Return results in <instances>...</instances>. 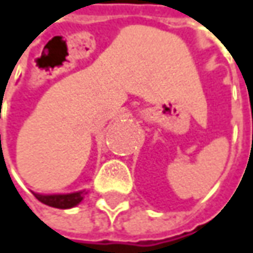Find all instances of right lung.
I'll use <instances>...</instances> for the list:
<instances>
[{"mask_svg": "<svg viewBox=\"0 0 253 253\" xmlns=\"http://www.w3.org/2000/svg\"><path fill=\"white\" fill-rule=\"evenodd\" d=\"M34 195H35V198L40 202H42V204L48 205V207L67 209L78 205L83 201L84 191L74 192V194H67V195H40V194H34Z\"/></svg>", "mask_w": 253, "mask_h": 253, "instance_id": "1", "label": "right lung"}]
</instances>
